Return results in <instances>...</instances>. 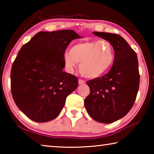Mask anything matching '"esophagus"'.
Listing matches in <instances>:
<instances>
[{"instance_id": "esophagus-1", "label": "esophagus", "mask_w": 154, "mask_h": 154, "mask_svg": "<svg viewBox=\"0 0 154 154\" xmlns=\"http://www.w3.org/2000/svg\"><path fill=\"white\" fill-rule=\"evenodd\" d=\"M78 82H79V85L84 84V83H85V82L84 80H83V79H79V81H78Z\"/></svg>"}]
</instances>
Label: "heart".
Segmentation results:
<instances>
[{
  "instance_id": "heart-1",
  "label": "heart",
  "mask_w": 154,
  "mask_h": 154,
  "mask_svg": "<svg viewBox=\"0 0 154 154\" xmlns=\"http://www.w3.org/2000/svg\"><path fill=\"white\" fill-rule=\"evenodd\" d=\"M68 69L72 71L79 64V71L83 76L94 79L109 71L115 61L113 47L107 41H86L75 44L71 51L63 56Z\"/></svg>"
}]
</instances>
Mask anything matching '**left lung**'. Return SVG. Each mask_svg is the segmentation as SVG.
Returning a JSON list of instances; mask_svg holds the SVG:
<instances>
[{
    "label": "left lung",
    "instance_id": "8db88e82",
    "mask_svg": "<svg viewBox=\"0 0 154 154\" xmlns=\"http://www.w3.org/2000/svg\"><path fill=\"white\" fill-rule=\"evenodd\" d=\"M94 34L113 47L115 61L105 75L88 81L90 92L84 104L92 119L111 124L126 116L136 100L140 82L137 56L121 36L102 32Z\"/></svg>",
    "mask_w": 154,
    "mask_h": 154
}]
</instances>
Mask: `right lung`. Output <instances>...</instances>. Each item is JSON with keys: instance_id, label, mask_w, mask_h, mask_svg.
Segmentation results:
<instances>
[{"instance_id": "right-lung-1", "label": "right lung", "mask_w": 154, "mask_h": 154, "mask_svg": "<svg viewBox=\"0 0 154 154\" xmlns=\"http://www.w3.org/2000/svg\"><path fill=\"white\" fill-rule=\"evenodd\" d=\"M79 38L72 30L39 32L18 52L11 71L12 97L32 121L55 119L77 88V77L63 71V56L71 41Z\"/></svg>"}]
</instances>
